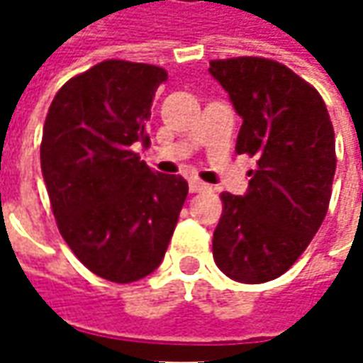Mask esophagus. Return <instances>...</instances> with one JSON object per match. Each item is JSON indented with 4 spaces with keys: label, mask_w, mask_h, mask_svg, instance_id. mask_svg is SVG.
<instances>
[{
    "label": "esophagus",
    "mask_w": 363,
    "mask_h": 363,
    "mask_svg": "<svg viewBox=\"0 0 363 363\" xmlns=\"http://www.w3.org/2000/svg\"><path fill=\"white\" fill-rule=\"evenodd\" d=\"M206 189H210V186L200 182V179H191V182H189V191H191V194H196V191H206Z\"/></svg>",
    "instance_id": "esophagus-1"
}]
</instances>
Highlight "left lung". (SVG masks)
<instances>
[{"label":"left lung","mask_w":363,"mask_h":363,"mask_svg":"<svg viewBox=\"0 0 363 363\" xmlns=\"http://www.w3.org/2000/svg\"><path fill=\"white\" fill-rule=\"evenodd\" d=\"M210 74L242 117L236 153L258 157L246 194L220 196L212 255L234 281L267 283L293 267L328 214L335 133L321 94L285 64L212 60Z\"/></svg>","instance_id":"1"}]
</instances>
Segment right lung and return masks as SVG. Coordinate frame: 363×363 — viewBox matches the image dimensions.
Segmentation results:
<instances>
[{"mask_svg": "<svg viewBox=\"0 0 363 363\" xmlns=\"http://www.w3.org/2000/svg\"><path fill=\"white\" fill-rule=\"evenodd\" d=\"M165 80L153 64L105 60L56 92L44 123L40 161L58 230L113 283L160 267L188 196L182 175L155 174L133 151L149 145L151 103Z\"/></svg>", "mask_w": 363, "mask_h": 363, "instance_id": "1", "label": "right lung"}]
</instances>
